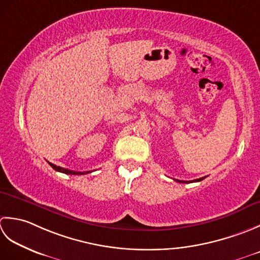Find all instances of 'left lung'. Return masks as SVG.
I'll use <instances>...</instances> for the list:
<instances>
[{"mask_svg": "<svg viewBox=\"0 0 260 260\" xmlns=\"http://www.w3.org/2000/svg\"><path fill=\"white\" fill-rule=\"evenodd\" d=\"M205 177H202V178H198V179H194V181H189V182H186V181H179V179H175V181L178 182V183H193V182H201L203 181Z\"/></svg>", "mask_w": 260, "mask_h": 260, "instance_id": "left-lung-1", "label": "left lung"}]
</instances>
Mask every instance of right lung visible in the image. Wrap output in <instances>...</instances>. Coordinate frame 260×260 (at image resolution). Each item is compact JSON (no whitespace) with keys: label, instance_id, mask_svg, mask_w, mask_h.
<instances>
[{"label":"right lung","instance_id":"right-lung-1","mask_svg":"<svg viewBox=\"0 0 260 260\" xmlns=\"http://www.w3.org/2000/svg\"><path fill=\"white\" fill-rule=\"evenodd\" d=\"M49 165L55 169V171L57 172H60V173H63V174H70V175H84V174H88L91 172H75V171H70V169H66V168H62V167H59V166H56L54 165V164H51L48 161Z\"/></svg>","mask_w":260,"mask_h":260}]
</instances>
